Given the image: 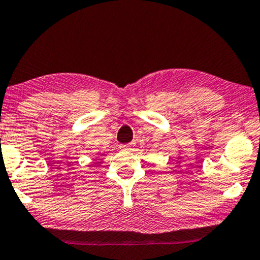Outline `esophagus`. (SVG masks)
Segmentation results:
<instances>
[{
  "instance_id": "obj_1",
  "label": "esophagus",
  "mask_w": 260,
  "mask_h": 260,
  "mask_svg": "<svg viewBox=\"0 0 260 260\" xmlns=\"http://www.w3.org/2000/svg\"><path fill=\"white\" fill-rule=\"evenodd\" d=\"M121 150H123V151H129V150H131V145H121Z\"/></svg>"
}]
</instances>
